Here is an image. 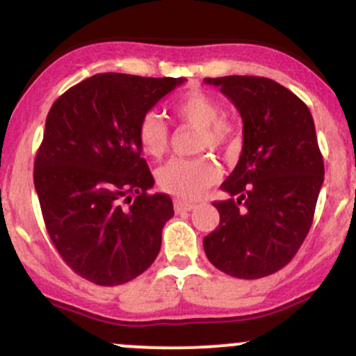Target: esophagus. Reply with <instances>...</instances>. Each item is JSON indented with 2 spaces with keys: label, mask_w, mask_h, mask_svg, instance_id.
<instances>
[{
  "label": "esophagus",
  "mask_w": 356,
  "mask_h": 356,
  "mask_svg": "<svg viewBox=\"0 0 356 356\" xmlns=\"http://www.w3.org/2000/svg\"><path fill=\"white\" fill-rule=\"evenodd\" d=\"M195 207V204L192 202H184V201H174V209L175 212H189Z\"/></svg>",
  "instance_id": "esophagus-1"
}]
</instances>
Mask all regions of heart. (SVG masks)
Masks as SVG:
<instances>
[{
	"mask_svg": "<svg viewBox=\"0 0 356 356\" xmlns=\"http://www.w3.org/2000/svg\"><path fill=\"white\" fill-rule=\"evenodd\" d=\"M174 115L197 129V150L231 152L238 134L229 120L220 117V105L201 90L179 97L172 105ZM140 149L152 159H161L169 149V130L155 112H147L137 125ZM220 170L209 157L172 159L157 170L159 189L184 201H195L207 187L219 181Z\"/></svg>",
	"mask_w": 356,
	"mask_h": 356,
	"instance_id": "obj_1",
	"label": "heart"
}]
</instances>
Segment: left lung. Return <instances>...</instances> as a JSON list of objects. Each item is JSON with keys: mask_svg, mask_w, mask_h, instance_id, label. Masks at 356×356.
Masks as SVG:
<instances>
[{"mask_svg": "<svg viewBox=\"0 0 356 356\" xmlns=\"http://www.w3.org/2000/svg\"><path fill=\"white\" fill-rule=\"evenodd\" d=\"M243 117V152L216 201L219 226L204 238L207 259L226 275L257 280L284 268L312 227L325 165L312 113L275 80L204 79Z\"/></svg>", "mask_w": 356, "mask_h": 356, "instance_id": "1", "label": "left lung"}]
</instances>
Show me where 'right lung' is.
<instances>
[{
    "instance_id": "right-lung-1",
    "label": "right lung",
    "mask_w": 356,
    "mask_h": 356,
    "mask_svg": "<svg viewBox=\"0 0 356 356\" xmlns=\"http://www.w3.org/2000/svg\"><path fill=\"white\" fill-rule=\"evenodd\" d=\"M184 79L97 73L48 112L33 181L48 236L76 275L100 286L132 281L161 251L172 199L150 194L140 118Z\"/></svg>"
}]
</instances>
